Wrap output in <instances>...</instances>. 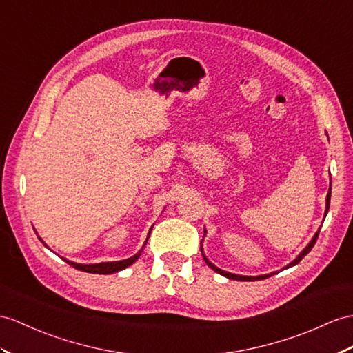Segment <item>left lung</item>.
Masks as SVG:
<instances>
[{"instance_id": "obj_1", "label": "left lung", "mask_w": 353, "mask_h": 353, "mask_svg": "<svg viewBox=\"0 0 353 353\" xmlns=\"http://www.w3.org/2000/svg\"><path fill=\"white\" fill-rule=\"evenodd\" d=\"M330 201H331V185H330V192H328V194H326V208H325V217H326V214H328V210H330ZM319 230H321V229H319ZM319 230L316 232L314 236L312 238V241L308 243V245L304 248V250L298 254L296 259H294V261H292L289 265H286V266H285V270H286V268H290V266H294V265H296V263H299V262H301V259H303V257H304L305 254L310 253V250H312V248H313V245H314V244H316V241H317V236H319ZM205 234H206V232H205ZM201 252H202V254H203L202 247H201ZM203 259H205L206 265H208L211 270H214V271H216V272L221 274V276H225V277H228V279H230V280H239V281H253V280H263V279H266V277L272 276V274H276V272H271V274H265V276H257V277L238 276V274H232V272H228V271H223V270L217 268L216 265H212V263H211L208 259H206V256H205V254H203Z\"/></svg>"}]
</instances>
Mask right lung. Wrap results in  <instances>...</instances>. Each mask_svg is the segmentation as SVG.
<instances>
[{"label": "right lung", "instance_id": "add662e5", "mask_svg": "<svg viewBox=\"0 0 353 353\" xmlns=\"http://www.w3.org/2000/svg\"><path fill=\"white\" fill-rule=\"evenodd\" d=\"M152 229V228H151ZM150 229V230H151ZM150 236V235H148ZM41 241V238H39ZM148 241V238H147ZM147 241H145V244H147ZM43 243V241H41ZM45 244V243H43ZM143 244V245H145ZM46 245V244H45ZM143 250V248H142ZM142 250L139 253H136L134 256L128 257V259H124V261H117V262H101V263H90V265H83V263H74V262H70L64 259L68 265L73 266V268L79 270V271H83V272H91V274H114V272H118L121 271L124 268H127V266H130L132 263H134L137 259H139V256L142 253Z\"/></svg>", "mask_w": 353, "mask_h": 353}]
</instances>
